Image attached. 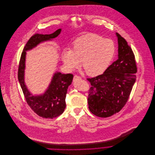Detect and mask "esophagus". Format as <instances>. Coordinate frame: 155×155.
Here are the masks:
<instances>
[{"label": "esophagus", "mask_w": 155, "mask_h": 155, "mask_svg": "<svg viewBox=\"0 0 155 155\" xmlns=\"http://www.w3.org/2000/svg\"><path fill=\"white\" fill-rule=\"evenodd\" d=\"M81 78L80 77V76H78V75H75V76H74V78H73V81H76V80H78V79H80Z\"/></svg>", "instance_id": "34e87169"}]
</instances>
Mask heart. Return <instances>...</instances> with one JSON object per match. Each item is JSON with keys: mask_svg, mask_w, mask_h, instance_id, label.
Here are the masks:
<instances>
[{"mask_svg": "<svg viewBox=\"0 0 155 155\" xmlns=\"http://www.w3.org/2000/svg\"><path fill=\"white\" fill-rule=\"evenodd\" d=\"M115 52L113 42L101 36L88 33L78 38L72 49L64 51L62 60L67 67L73 70L79 66L89 76L103 73L109 66Z\"/></svg>", "mask_w": 155, "mask_h": 155, "instance_id": "b5f03b06", "label": "heart"}]
</instances>
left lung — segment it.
I'll use <instances>...</instances> for the list:
<instances>
[{
	"label": "left lung",
	"mask_w": 155,
	"mask_h": 155,
	"mask_svg": "<svg viewBox=\"0 0 155 155\" xmlns=\"http://www.w3.org/2000/svg\"><path fill=\"white\" fill-rule=\"evenodd\" d=\"M118 58L100 75L88 78L89 109L94 115L108 117L118 113L126 104L136 80L137 71L133 50L126 40L116 33Z\"/></svg>",
	"instance_id": "8db88e82"
}]
</instances>
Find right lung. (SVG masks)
<instances>
[{
  "mask_svg": "<svg viewBox=\"0 0 155 155\" xmlns=\"http://www.w3.org/2000/svg\"><path fill=\"white\" fill-rule=\"evenodd\" d=\"M59 28L50 35L35 34L28 41L22 51L18 70V79L28 105L32 110L41 117L52 119L61 114L66 108L67 89L72 82V74H62L56 72L44 94L33 95L24 82V70L26 51L33 49L41 42L52 40L61 33Z\"/></svg>",
  "mask_w": 155,
  "mask_h": 155,
  "instance_id": "add662e5",
  "label": "right lung"
}]
</instances>
